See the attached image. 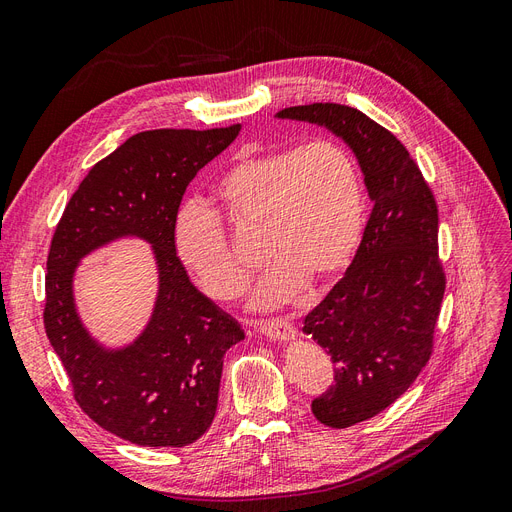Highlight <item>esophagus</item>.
I'll use <instances>...</instances> for the list:
<instances>
[{
	"label": "esophagus",
	"mask_w": 512,
	"mask_h": 512,
	"mask_svg": "<svg viewBox=\"0 0 512 512\" xmlns=\"http://www.w3.org/2000/svg\"><path fill=\"white\" fill-rule=\"evenodd\" d=\"M255 329L259 331V335L270 337V339H278V342H287L295 335V327L285 318H272V320H257Z\"/></svg>",
	"instance_id": "34e87169"
}]
</instances>
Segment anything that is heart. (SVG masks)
Instances as JSON below:
<instances>
[{
    "mask_svg": "<svg viewBox=\"0 0 512 512\" xmlns=\"http://www.w3.org/2000/svg\"><path fill=\"white\" fill-rule=\"evenodd\" d=\"M219 213L238 232H259L268 263L251 306L291 304L308 285L325 287L342 274L365 227V189L350 151L329 139L249 154L215 187ZM217 213L185 202L175 217V253L213 299L236 297L249 268L236 257Z\"/></svg>",
    "mask_w": 512,
    "mask_h": 512,
    "instance_id": "1",
    "label": "heart"
}]
</instances>
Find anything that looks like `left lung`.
<instances>
[{
  "label": "left lung",
  "mask_w": 512,
  "mask_h": 512,
  "mask_svg": "<svg viewBox=\"0 0 512 512\" xmlns=\"http://www.w3.org/2000/svg\"><path fill=\"white\" fill-rule=\"evenodd\" d=\"M278 118L327 126L342 137L373 200L346 274L304 320V333L335 365V384L312 401V413L320 424L348 428L405 394L432 354L447 282L439 208L407 147L363 111L312 103L282 109Z\"/></svg>",
  "instance_id": "1"
}]
</instances>
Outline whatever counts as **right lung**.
<instances>
[{
    "label": "right lung",
    "instance_id": "add662e5",
    "mask_svg": "<svg viewBox=\"0 0 512 512\" xmlns=\"http://www.w3.org/2000/svg\"><path fill=\"white\" fill-rule=\"evenodd\" d=\"M238 132L240 124L139 132L90 168L56 223L46 261V335L75 403L92 422L135 445L198 441L215 418L223 354L244 339L236 320L189 282L173 242L189 181ZM122 235L155 244L161 291L138 342L105 351L79 323L70 282L84 254Z\"/></svg>",
    "mask_w": 512,
    "mask_h": 512
}]
</instances>
